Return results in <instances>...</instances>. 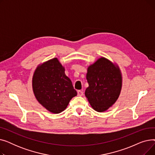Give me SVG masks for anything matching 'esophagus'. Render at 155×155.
<instances>
[{"label": "esophagus", "mask_w": 155, "mask_h": 155, "mask_svg": "<svg viewBox=\"0 0 155 155\" xmlns=\"http://www.w3.org/2000/svg\"><path fill=\"white\" fill-rule=\"evenodd\" d=\"M77 94H78V96H82L84 95V92L82 91H78Z\"/></svg>", "instance_id": "34e87169"}]
</instances>
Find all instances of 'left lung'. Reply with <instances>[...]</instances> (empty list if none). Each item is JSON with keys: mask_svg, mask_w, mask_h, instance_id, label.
<instances>
[{"mask_svg": "<svg viewBox=\"0 0 155 155\" xmlns=\"http://www.w3.org/2000/svg\"><path fill=\"white\" fill-rule=\"evenodd\" d=\"M88 87L85 95L92 107L97 112L107 110L118 99L123 77L118 65L101 57L87 68Z\"/></svg>", "mask_w": 155, "mask_h": 155, "instance_id": "1", "label": "left lung"}]
</instances>
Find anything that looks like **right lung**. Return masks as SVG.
<instances>
[{"mask_svg": "<svg viewBox=\"0 0 155 155\" xmlns=\"http://www.w3.org/2000/svg\"><path fill=\"white\" fill-rule=\"evenodd\" d=\"M64 67L57 58L39 64L32 78V91L36 100L51 113L66 109L70 100L77 95Z\"/></svg>", "mask_w": 155, "mask_h": 155, "instance_id": "1", "label": "right lung"}]
</instances>
